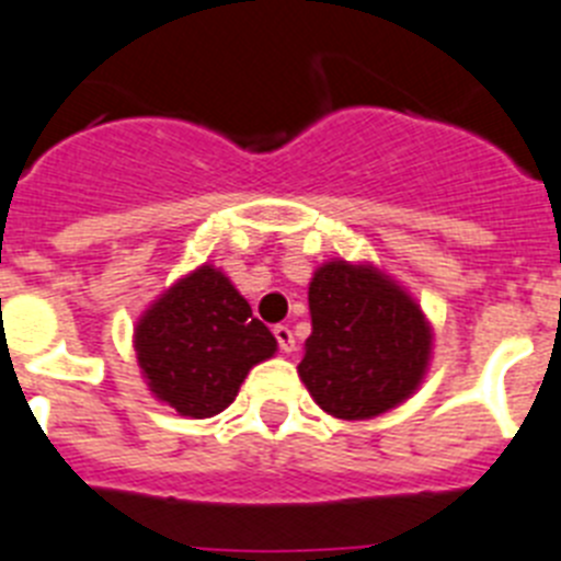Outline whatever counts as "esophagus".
I'll return each mask as SVG.
<instances>
[{"instance_id":"obj_1","label":"esophagus","mask_w":561,"mask_h":561,"mask_svg":"<svg viewBox=\"0 0 561 561\" xmlns=\"http://www.w3.org/2000/svg\"><path fill=\"white\" fill-rule=\"evenodd\" d=\"M273 336H276V342H279L282 353H294L296 351L294 331H290L288 324H276V328H273Z\"/></svg>"}]
</instances>
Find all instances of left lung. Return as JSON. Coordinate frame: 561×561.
Returning <instances> with one entry per match:
<instances>
[{
    "mask_svg": "<svg viewBox=\"0 0 561 561\" xmlns=\"http://www.w3.org/2000/svg\"><path fill=\"white\" fill-rule=\"evenodd\" d=\"M310 324L299 379L336 419H374L411 397L431 362V322L374 265L333 259L308 288Z\"/></svg>",
    "mask_w": 561,
    "mask_h": 561,
    "instance_id": "left-lung-1",
    "label": "left lung"
}]
</instances>
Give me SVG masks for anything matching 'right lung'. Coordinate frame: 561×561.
Returning a JSON list of instances; mask_svg holds the SVG:
<instances>
[{
    "mask_svg": "<svg viewBox=\"0 0 561 561\" xmlns=\"http://www.w3.org/2000/svg\"><path fill=\"white\" fill-rule=\"evenodd\" d=\"M134 347L150 393L191 419L222 413L276 339L219 267L202 265L136 322Z\"/></svg>",
    "mask_w": 561,
    "mask_h": 561,
    "instance_id": "add662e5",
    "label": "right lung"
}]
</instances>
